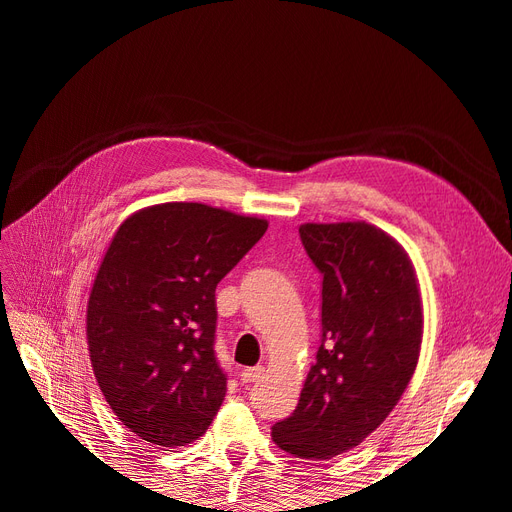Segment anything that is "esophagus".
Wrapping results in <instances>:
<instances>
[{"mask_svg":"<svg viewBox=\"0 0 512 512\" xmlns=\"http://www.w3.org/2000/svg\"><path fill=\"white\" fill-rule=\"evenodd\" d=\"M262 374H265V367L262 365H256V367H247L241 371V380L245 384H252V382H258L262 378Z\"/></svg>","mask_w":512,"mask_h":512,"instance_id":"obj_1","label":"esophagus"}]
</instances>
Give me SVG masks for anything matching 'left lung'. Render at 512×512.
<instances>
[{"label":"left lung","instance_id":"8db88e82","mask_svg":"<svg viewBox=\"0 0 512 512\" xmlns=\"http://www.w3.org/2000/svg\"><path fill=\"white\" fill-rule=\"evenodd\" d=\"M307 256L322 273V339L294 412L273 442L303 459L359 446L404 395L423 339L412 260L365 222L303 224Z\"/></svg>","mask_w":512,"mask_h":512}]
</instances>
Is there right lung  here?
Returning a JSON list of instances; mask_svg holds the SVG:
<instances>
[{"label": "right lung", "mask_w": 512, "mask_h": 512, "mask_svg": "<svg viewBox=\"0 0 512 512\" xmlns=\"http://www.w3.org/2000/svg\"><path fill=\"white\" fill-rule=\"evenodd\" d=\"M267 220L203 203H164L119 226L89 292L87 344L119 421L158 446L209 429L226 395L215 288Z\"/></svg>", "instance_id": "add662e5"}]
</instances>
